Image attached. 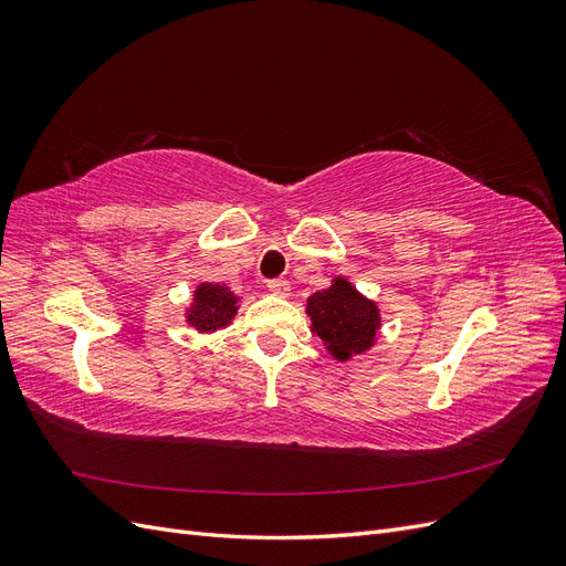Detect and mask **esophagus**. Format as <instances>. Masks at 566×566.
I'll list each match as a JSON object with an SVG mask.
<instances>
[{
	"instance_id": "1",
	"label": "esophagus",
	"mask_w": 566,
	"mask_h": 566,
	"mask_svg": "<svg viewBox=\"0 0 566 566\" xmlns=\"http://www.w3.org/2000/svg\"><path fill=\"white\" fill-rule=\"evenodd\" d=\"M266 287L271 290L273 295H279V297H287L290 295V283L285 279H273V281L266 283Z\"/></svg>"
}]
</instances>
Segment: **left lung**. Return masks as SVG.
Listing matches in <instances>:
<instances>
[{"label": "left lung", "instance_id": "obj_1", "mask_svg": "<svg viewBox=\"0 0 566 566\" xmlns=\"http://www.w3.org/2000/svg\"><path fill=\"white\" fill-rule=\"evenodd\" d=\"M306 312L312 316V331L339 361L366 352L380 325L378 306L358 295L345 279H335L328 290L314 293Z\"/></svg>", "mask_w": 566, "mask_h": 566}]
</instances>
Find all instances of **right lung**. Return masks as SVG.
<instances>
[{
    "mask_svg": "<svg viewBox=\"0 0 566 566\" xmlns=\"http://www.w3.org/2000/svg\"><path fill=\"white\" fill-rule=\"evenodd\" d=\"M235 302L238 300L229 287L219 283H202L196 293V304L188 321L198 331H217L233 318Z\"/></svg>",
    "mask_w": 566,
    "mask_h": 566,
    "instance_id": "right-lung-1",
    "label": "right lung"
}]
</instances>
